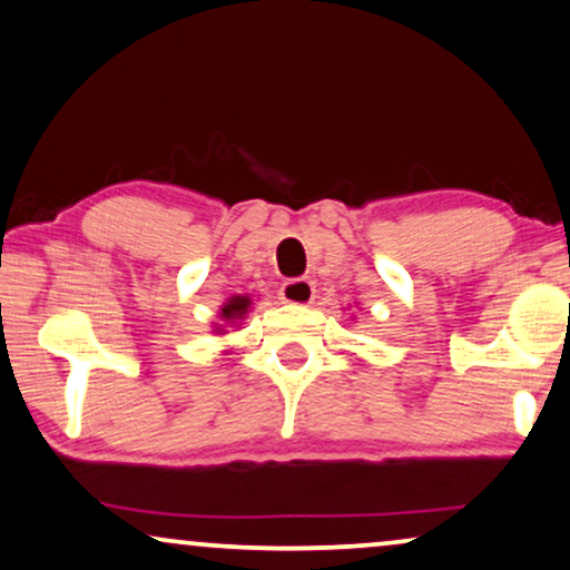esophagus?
Here are the masks:
<instances>
[{
	"label": "esophagus",
	"instance_id": "34e87169",
	"mask_svg": "<svg viewBox=\"0 0 570 570\" xmlns=\"http://www.w3.org/2000/svg\"><path fill=\"white\" fill-rule=\"evenodd\" d=\"M278 297L289 305H309L315 299V284L309 278H289L281 284Z\"/></svg>",
	"mask_w": 570,
	"mask_h": 570
}]
</instances>
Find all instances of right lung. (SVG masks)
I'll use <instances>...</instances> for the list:
<instances>
[{"mask_svg": "<svg viewBox=\"0 0 570 570\" xmlns=\"http://www.w3.org/2000/svg\"><path fill=\"white\" fill-rule=\"evenodd\" d=\"M249 305H253V302H249V297H232V299L226 302V305L222 307L224 321H237V317H242V315L247 313Z\"/></svg>", "mask_w": 570, "mask_h": 570, "instance_id": "1", "label": "right lung"}]
</instances>
